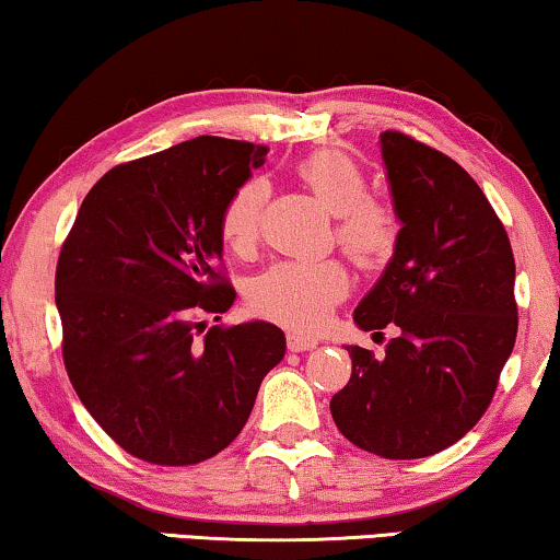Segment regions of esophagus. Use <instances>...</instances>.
Here are the masks:
<instances>
[{
  "mask_svg": "<svg viewBox=\"0 0 560 560\" xmlns=\"http://www.w3.org/2000/svg\"><path fill=\"white\" fill-rule=\"evenodd\" d=\"M316 347H318V339H313V336H303V334H295V331L288 334V349L290 351H305V349H316Z\"/></svg>",
  "mask_w": 560,
  "mask_h": 560,
  "instance_id": "1",
  "label": "esophagus"
}]
</instances>
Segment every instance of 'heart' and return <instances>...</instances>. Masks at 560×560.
I'll list each match as a JSON object with an SVG mask.
<instances>
[{
  "label": "heart",
  "instance_id": "1",
  "mask_svg": "<svg viewBox=\"0 0 560 560\" xmlns=\"http://www.w3.org/2000/svg\"><path fill=\"white\" fill-rule=\"evenodd\" d=\"M298 178L336 217L339 247L362 267H380L395 255L400 221L387 203L366 196L359 165L339 150H318L298 165ZM267 201V183L247 178L229 194L219 213V234L229 249L247 252L259 234ZM349 293V272L339 259L278 262L252 282L249 301L262 316L282 326L313 331L331 316L334 305Z\"/></svg>",
  "mask_w": 560,
  "mask_h": 560
}]
</instances>
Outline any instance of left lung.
I'll list each match as a JSON object with an SVG mask.
<instances>
[{"label":"left lung","mask_w":560,"mask_h":560,"mask_svg":"<svg viewBox=\"0 0 560 560\" xmlns=\"http://www.w3.org/2000/svg\"><path fill=\"white\" fill-rule=\"evenodd\" d=\"M380 144L402 229L354 320L395 339L382 357L347 347L351 377L331 416L370 454L423 458L464 439L492 402L517 336L515 257L462 165L395 129Z\"/></svg>","instance_id":"obj_1"}]
</instances>
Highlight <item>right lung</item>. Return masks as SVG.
<instances>
[{"label": "right lung", "mask_w": 560, "mask_h": 560, "mask_svg": "<svg viewBox=\"0 0 560 560\" xmlns=\"http://www.w3.org/2000/svg\"><path fill=\"white\" fill-rule=\"evenodd\" d=\"M265 144L194 137L112 167L60 247L56 305L68 380L137 458L190 466L232 443L285 334L265 320L206 328L234 303L219 213Z\"/></svg>", "instance_id": "add662e5"}]
</instances>
